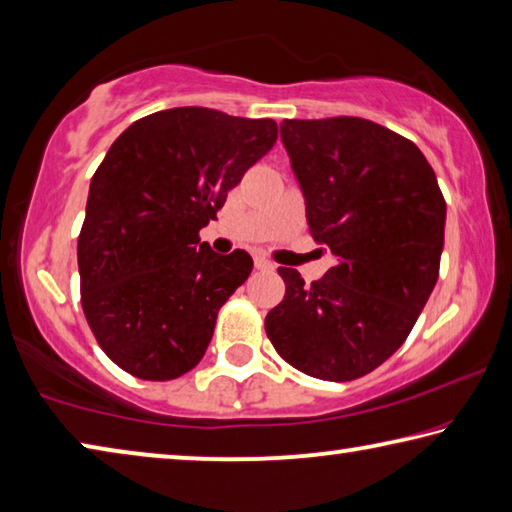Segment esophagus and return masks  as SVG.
<instances>
[{"label": "esophagus", "instance_id": "obj_1", "mask_svg": "<svg viewBox=\"0 0 512 512\" xmlns=\"http://www.w3.org/2000/svg\"><path fill=\"white\" fill-rule=\"evenodd\" d=\"M255 268H257V271H273L275 264L268 262L266 257H255Z\"/></svg>", "mask_w": 512, "mask_h": 512}]
</instances>
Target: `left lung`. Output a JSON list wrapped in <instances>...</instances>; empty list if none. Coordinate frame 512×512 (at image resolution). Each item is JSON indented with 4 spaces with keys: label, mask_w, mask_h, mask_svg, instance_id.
<instances>
[{
    "label": "left lung",
    "mask_w": 512,
    "mask_h": 512,
    "mask_svg": "<svg viewBox=\"0 0 512 512\" xmlns=\"http://www.w3.org/2000/svg\"><path fill=\"white\" fill-rule=\"evenodd\" d=\"M280 135L311 237L336 266L311 284L277 268L287 293L266 334L309 377L357 379L400 348L436 287L445 198L418 146L375 121L284 119Z\"/></svg>",
    "instance_id": "1"
}]
</instances>
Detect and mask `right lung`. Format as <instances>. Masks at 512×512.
I'll return each instance as SVG.
<instances>
[{
  "instance_id": "right-lung-1",
  "label": "right lung",
  "mask_w": 512,
  "mask_h": 512,
  "mask_svg": "<svg viewBox=\"0 0 512 512\" xmlns=\"http://www.w3.org/2000/svg\"><path fill=\"white\" fill-rule=\"evenodd\" d=\"M275 140L273 119L189 106L137 119L112 142L90 183L79 273L83 314L121 370L167 381L203 359L253 257L216 255L198 230Z\"/></svg>"
}]
</instances>
